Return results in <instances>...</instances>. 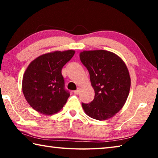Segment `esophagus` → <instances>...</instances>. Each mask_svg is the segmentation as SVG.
I'll list each match as a JSON object with an SVG mask.
<instances>
[{
    "label": "esophagus",
    "mask_w": 158,
    "mask_h": 158,
    "mask_svg": "<svg viewBox=\"0 0 158 158\" xmlns=\"http://www.w3.org/2000/svg\"><path fill=\"white\" fill-rule=\"evenodd\" d=\"M80 92H81V89H79H79H77V90H74V94H75V95H79V93H80Z\"/></svg>",
    "instance_id": "esophagus-1"
}]
</instances>
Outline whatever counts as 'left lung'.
<instances>
[{
	"instance_id": "8db88e82",
	"label": "left lung",
	"mask_w": 158,
	"mask_h": 158,
	"mask_svg": "<svg viewBox=\"0 0 158 158\" xmlns=\"http://www.w3.org/2000/svg\"><path fill=\"white\" fill-rule=\"evenodd\" d=\"M79 58L95 91L91 102L82 103L84 112L98 121L111 118L123 107L129 95L131 79L127 65L116 53L106 50L83 51Z\"/></svg>"
}]
</instances>
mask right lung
<instances>
[{"mask_svg": "<svg viewBox=\"0 0 158 158\" xmlns=\"http://www.w3.org/2000/svg\"><path fill=\"white\" fill-rule=\"evenodd\" d=\"M74 50L55 51L37 57L29 64L22 79V91L32 108L53 115L63 108L69 97L64 89L63 67L73 57Z\"/></svg>", "mask_w": 158, "mask_h": 158, "instance_id": "add662e5", "label": "right lung"}]
</instances>
